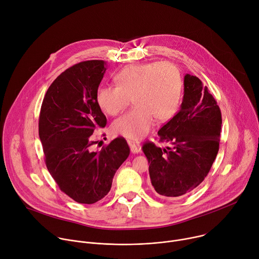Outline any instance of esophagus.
Wrapping results in <instances>:
<instances>
[{
  "instance_id": "obj_1",
  "label": "esophagus",
  "mask_w": 259,
  "mask_h": 259,
  "mask_svg": "<svg viewBox=\"0 0 259 259\" xmlns=\"http://www.w3.org/2000/svg\"><path fill=\"white\" fill-rule=\"evenodd\" d=\"M129 146H130V151L132 154H138L141 152V146L139 144H135L132 141H129Z\"/></svg>"
}]
</instances>
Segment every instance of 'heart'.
<instances>
[{"label": "heart", "mask_w": 259, "mask_h": 259, "mask_svg": "<svg viewBox=\"0 0 259 259\" xmlns=\"http://www.w3.org/2000/svg\"><path fill=\"white\" fill-rule=\"evenodd\" d=\"M114 86H100L96 101L103 112L117 116L130 104L134 107L113 124L115 134L127 139L144 137L154 126L170 120L176 113L181 95V77L171 62L132 64L120 70Z\"/></svg>", "instance_id": "heart-1"}]
</instances>
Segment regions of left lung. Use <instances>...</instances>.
<instances>
[{
  "label": "left lung",
  "mask_w": 259,
  "mask_h": 259,
  "mask_svg": "<svg viewBox=\"0 0 259 259\" xmlns=\"http://www.w3.org/2000/svg\"><path fill=\"white\" fill-rule=\"evenodd\" d=\"M183 99L178 113L158 132L171 147L146 142L142 151L149 161L150 177L157 194L184 196L205 179L219 150L221 113L201 80L184 76Z\"/></svg>",
  "instance_id": "obj_1"
}]
</instances>
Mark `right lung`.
<instances>
[{"mask_svg":"<svg viewBox=\"0 0 259 259\" xmlns=\"http://www.w3.org/2000/svg\"><path fill=\"white\" fill-rule=\"evenodd\" d=\"M103 60H88L67 68L48 88L39 119V136L46 166L59 189L81 204L104 198L113 178L130 154L118 137L100 152H92L91 135L106 125L96 101L105 73Z\"/></svg>","mask_w":259,"mask_h":259,"instance_id":"obj_1","label":"right lung"}]
</instances>
